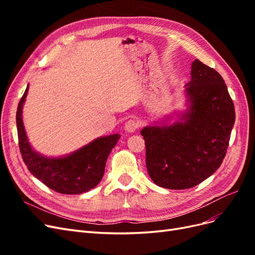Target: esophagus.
<instances>
[{"instance_id": "1", "label": "esophagus", "mask_w": 255, "mask_h": 255, "mask_svg": "<svg viewBox=\"0 0 255 255\" xmlns=\"http://www.w3.org/2000/svg\"><path fill=\"white\" fill-rule=\"evenodd\" d=\"M140 127V122L136 120V119H129L127 123H126V130L128 133H134L136 129L139 128Z\"/></svg>"}]
</instances>
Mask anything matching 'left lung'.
<instances>
[{
	"label": "left lung",
	"instance_id": "obj_1",
	"mask_svg": "<svg viewBox=\"0 0 255 255\" xmlns=\"http://www.w3.org/2000/svg\"><path fill=\"white\" fill-rule=\"evenodd\" d=\"M186 94L190 106L169 127H146L145 165L152 181L168 189H187L206 180L225 158L235 110L227 85L215 69L196 59Z\"/></svg>",
	"mask_w": 255,
	"mask_h": 255
}]
</instances>
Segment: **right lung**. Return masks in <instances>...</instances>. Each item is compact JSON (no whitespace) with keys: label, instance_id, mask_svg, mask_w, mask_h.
Here are the masks:
<instances>
[{"label":"right lung","instance_id":"add662e5","mask_svg":"<svg viewBox=\"0 0 255 255\" xmlns=\"http://www.w3.org/2000/svg\"><path fill=\"white\" fill-rule=\"evenodd\" d=\"M27 90L28 87L19 102L16 121L20 152L29 172L45 186L59 194L79 195L95 188L102 180L107 157L119 140L120 135L98 138L66 157H44L29 145L23 127L22 107Z\"/></svg>","mask_w":255,"mask_h":255}]
</instances>
